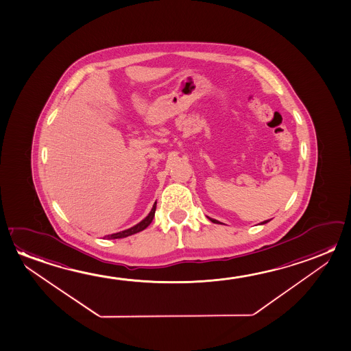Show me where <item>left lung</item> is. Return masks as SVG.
<instances>
[{"label": "left lung", "mask_w": 351, "mask_h": 351, "mask_svg": "<svg viewBox=\"0 0 351 351\" xmlns=\"http://www.w3.org/2000/svg\"><path fill=\"white\" fill-rule=\"evenodd\" d=\"M207 218H208V219H210V221H211V222L221 223V222H218V221H216V219H213V218H210V217H207ZM267 222H269V219H267V221H265V222H262L261 224H265V223H267Z\"/></svg>", "instance_id": "left-lung-1"}]
</instances>
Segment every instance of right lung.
I'll use <instances>...</instances> for the list:
<instances>
[{
  "instance_id": "add662e5",
  "label": "right lung",
  "mask_w": 351,
  "mask_h": 351,
  "mask_svg": "<svg viewBox=\"0 0 351 351\" xmlns=\"http://www.w3.org/2000/svg\"><path fill=\"white\" fill-rule=\"evenodd\" d=\"M156 204L155 202L154 204V206L151 208L150 213L146 216V217L141 221V222L138 223L136 226H134L132 228L125 229V230H123V232H119V233L111 234V235H107L105 238H108V239H121V238H125V237H129V235H133L135 233H139L141 230H144L145 228H147L149 226H150V223L152 222V219L155 217V211H156Z\"/></svg>"
}]
</instances>
